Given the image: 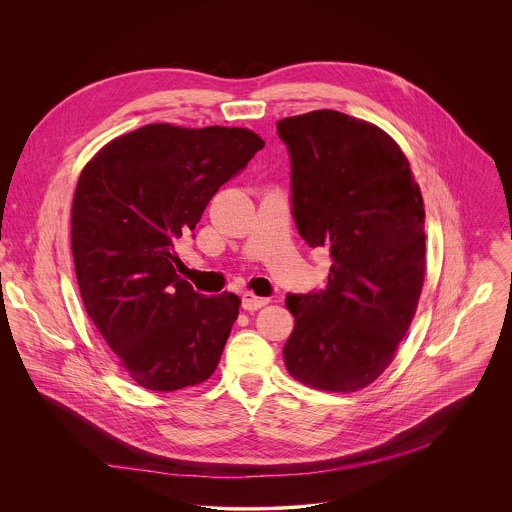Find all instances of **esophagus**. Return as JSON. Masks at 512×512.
Wrapping results in <instances>:
<instances>
[{"mask_svg":"<svg viewBox=\"0 0 512 512\" xmlns=\"http://www.w3.org/2000/svg\"><path fill=\"white\" fill-rule=\"evenodd\" d=\"M268 297H260V295H254V293L246 292L242 295V307L246 309V311H256V309H260V307H264V305H268Z\"/></svg>","mask_w":512,"mask_h":512,"instance_id":"1","label":"esophagus"}]
</instances>
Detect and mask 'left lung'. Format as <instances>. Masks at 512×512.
Masks as SVG:
<instances>
[{
  "label": "left lung",
  "instance_id": "left-lung-1",
  "mask_svg": "<svg viewBox=\"0 0 512 512\" xmlns=\"http://www.w3.org/2000/svg\"><path fill=\"white\" fill-rule=\"evenodd\" d=\"M278 136L290 151L297 232L333 260L323 290L286 295L295 325L284 363L303 384L355 392L390 365L416 313L422 193L392 138L343 112L284 118Z\"/></svg>",
  "mask_w": 512,
  "mask_h": 512
}]
</instances>
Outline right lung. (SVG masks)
<instances>
[{
	"label": "right lung",
	"instance_id": "obj_1",
	"mask_svg": "<svg viewBox=\"0 0 512 512\" xmlns=\"http://www.w3.org/2000/svg\"><path fill=\"white\" fill-rule=\"evenodd\" d=\"M262 147L246 128L149 124L102 147L80 173L71 215L78 288L140 386L179 390L219 365L240 299L195 292L173 248Z\"/></svg>",
	"mask_w": 512,
	"mask_h": 512
}]
</instances>
